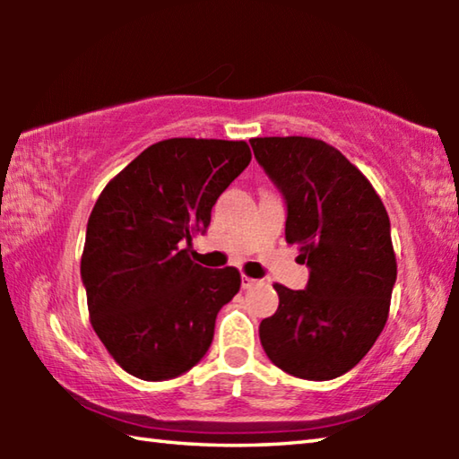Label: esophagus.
Instances as JSON below:
<instances>
[{"label":"esophagus","instance_id":"esophagus-1","mask_svg":"<svg viewBox=\"0 0 459 459\" xmlns=\"http://www.w3.org/2000/svg\"><path fill=\"white\" fill-rule=\"evenodd\" d=\"M240 283H243V290H248V287L257 285V279L248 277V275H243V279H240Z\"/></svg>","mask_w":459,"mask_h":459}]
</instances>
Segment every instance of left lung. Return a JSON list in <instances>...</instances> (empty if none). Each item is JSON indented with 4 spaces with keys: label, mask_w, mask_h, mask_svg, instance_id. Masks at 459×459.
Segmentation results:
<instances>
[{
    "label": "left lung",
    "mask_w": 459,
    "mask_h": 459,
    "mask_svg": "<svg viewBox=\"0 0 459 459\" xmlns=\"http://www.w3.org/2000/svg\"><path fill=\"white\" fill-rule=\"evenodd\" d=\"M251 145L285 196V240L309 267L306 290L273 285L279 307L259 325L261 344L293 377L336 378L386 324L397 279L386 208L367 176L322 139L255 137Z\"/></svg>",
    "instance_id": "left-lung-1"
}]
</instances>
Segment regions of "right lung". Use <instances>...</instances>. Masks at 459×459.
<instances>
[{"mask_svg": "<svg viewBox=\"0 0 459 459\" xmlns=\"http://www.w3.org/2000/svg\"><path fill=\"white\" fill-rule=\"evenodd\" d=\"M248 161L247 142L172 137L143 150L100 192L81 275L92 330L129 375L174 378L206 354L240 273L194 263L190 243Z\"/></svg>", "mask_w": 459, "mask_h": 459, "instance_id": "add662e5", "label": "right lung"}]
</instances>
